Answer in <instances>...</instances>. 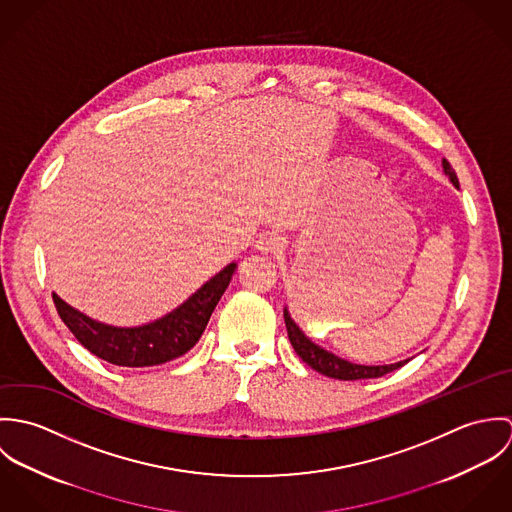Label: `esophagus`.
Returning <instances> with one entry per match:
<instances>
[{"instance_id":"obj_1","label":"esophagus","mask_w":512,"mask_h":512,"mask_svg":"<svg viewBox=\"0 0 512 512\" xmlns=\"http://www.w3.org/2000/svg\"><path fill=\"white\" fill-rule=\"evenodd\" d=\"M282 246H284V236L280 232H276V230H268V232L260 234V238L256 242V248L260 252H276Z\"/></svg>"}]
</instances>
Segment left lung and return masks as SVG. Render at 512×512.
<instances>
[{
	"instance_id": "left-lung-1",
	"label": "left lung",
	"mask_w": 512,
	"mask_h": 512,
	"mask_svg": "<svg viewBox=\"0 0 512 512\" xmlns=\"http://www.w3.org/2000/svg\"><path fill=\"white\" fill-rule=\"evenodd\" d=\"M443 165V173L449 177V181L459 189V181H457V175L453 171V167L449 165L447 159L441 161ZM284 319H286V329H288V337L292 341L293 351L299 355V359L305 363V365L311 366L313 370L329 376V378H337V380H365V378H378V376H384L400 366L406 365L410 359L406 361H398V363H392V365H355V363H349L337 355H333L331 351L319 347L317 343H313L301 329L299 325L295 323L288 311V307H284Z\"/></svg>"
}]
</instances>
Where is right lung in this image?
Wrapping results in <instances>:
<instances>
[{
	"label": "right lung",
	"mask_w": 512,
	"mask_h": 512,
	"mask_svg": "<svg viewBox=\"0 0 512 512\" xmlns=\"http://www.w3.org/2000/svg\"><path fill=\"white\" fill-rule=\"evenodd\" d=\"M236 264H228L171 313L138 327H116L88 317L53 293L65 325L92 355L118 366H155L191 351L201 339Z\"/></svg>",
	"instance_id": "1"
}]
</instances>
